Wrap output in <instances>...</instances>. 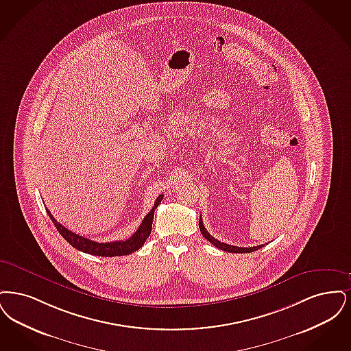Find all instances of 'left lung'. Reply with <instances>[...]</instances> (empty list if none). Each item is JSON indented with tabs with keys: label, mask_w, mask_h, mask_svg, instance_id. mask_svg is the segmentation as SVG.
Segmentation results:
<instances>
[{
	"label": "left lung",
	"mask_w": 351,
	"mask_h": 351,
	"mask_svg": "<svg viewBox=\"0 0 351 351\" xmlns=\"http://www.w3.org/2000/svg\"><path fill=\"white\" fill-rule=\"evenodd\" d=\"M199 229H200V233L203 234V237L206 240H208L211 244L215 245L216 247L224 250V252H228V253H252V252H256L261 249L263 245H258V246H252V247H240V246H233V245L224 244V243H220L219 240L214 239L208 232L207 229L204 228L203 226V221H202V217H199Z\"/></svg>",
	"instance_id": "left-lung-1"
}]
</instances>
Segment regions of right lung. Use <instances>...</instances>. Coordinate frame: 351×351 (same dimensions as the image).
Returning <instances> with one entry per match:
<instances>
[{
	"instance_id": "right-lung-1",
	"label": "right lung",
	"mask_w": 351,
	"mask_h": 351,
	"mask_svg": "<svg viewBox=\"0 0 351 351\" xmlns=\"http://www.w3.org/2000/svg\"><path fill=\"white\" fill-rule=\"evenodd\" d=\"M162 198H164V195H158V198L156 199V202L153 204L152 210L143 219L136 232L128 240H124V241H111V243L92 241L89 239L78 236L76 233L71 232L69 229L62 227L48 210H47V214L52 220V223L55 224L56 229L59 230L61 236L73 247H76L77 250L92 254V256H99V257H119V256H127V254L136 252L147 241V239L149 237V234L152 232L153 215H154L156 208L158 207V204L161 203Z\"/></svg>"
}]
</instances>
